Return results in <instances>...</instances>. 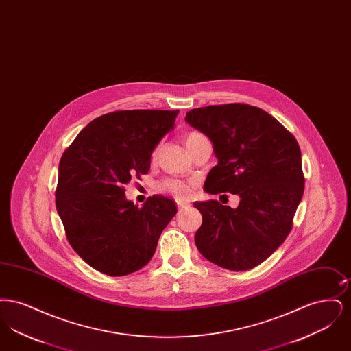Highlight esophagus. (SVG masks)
<instances>
[{"label":"esophagus","instance_id":"obj_1","mask_svg":"<svg viewBox=\"0 0 351 351\" xmlns=\"http://www.w3.org/2000/svg\"><path fill=\"white\" fill-rule=\"evenodd\" d=\"M178 208L179 209H185V208H189V204L188 202H184V201H178Z\"/></svg>","mask_w":351,"mask_h":351}]
</instances>
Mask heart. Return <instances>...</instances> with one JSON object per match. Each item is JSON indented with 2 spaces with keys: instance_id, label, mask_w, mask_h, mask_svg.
Returning a JSON list of instances; mask_svg holds the SVG:
<instances>
[{
  "instance_id": "obj_1",
  "label": "heart",
  "mask_w": 351,
  "mask_h": 351,
  "mask_svg": "<svg viewBox=\"0 0 351 351\" xmlns=\"http://www.w3.org/2000/svg\"><path fill=\"white\" fill-rule=\"evenodd\" d=\"M200 136H202V135L199 133L186 134V135H185V139H184V141H185V145L189 143V142H192L193 139L200 138ZM155 155H156V151L154 152V156H155ZM159 188H160L162 191L167 192L169 195H172L173 197L179 199V200H184V199L189 197V195H191V192H192L191 185L188 183H185L183 180H179V179H166L165 182L160 183Z\"/></svg>"
}]
</instances>
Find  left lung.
<instances>
[{
    "label": "left lung",
    "instance_id": "8db88e82",
    "mask_svg": "<svg viewBox=\"0 0 351 351\" xmlns=\"http://www.w3.org/2000/svg\"><path fill=\"white\" fill-rule=\"evenodd\" d=\"M185 121L212 141L218 159L205 192L239 196L235 209L216 200L193 204L202 216L196 246L219 267H255L292 229L304 193L299 143L267 112L246 104L192 109Z\"/></svg>",
    "mask_w": 351,
    "mask_h": 351
}]
</instances>
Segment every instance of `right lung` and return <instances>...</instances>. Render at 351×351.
Instances as JSON below:
<instances>
[{
	"label": "right lung",
	"mask_w": 351,
	"mask_h": 351,
	"mask_svg": "<svg viewBox=\"0 0 351 351\" xmlns=\"http://www.w3.org/2000/svg\"><path fill=\"white\" fill-rule=\"evenodd\" d=\"M179 110H119L89 122L59 163L56 210L68 242L90 267L123 276L150 262L178 209L155 195L141 208L125 197L132 176L149 172L151 154L173 130Z\"/></svg>",
	"instance_id": "1"
}]
</instances>
